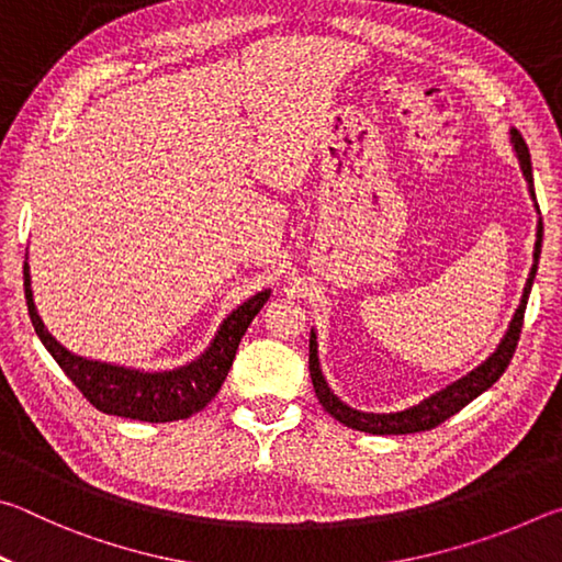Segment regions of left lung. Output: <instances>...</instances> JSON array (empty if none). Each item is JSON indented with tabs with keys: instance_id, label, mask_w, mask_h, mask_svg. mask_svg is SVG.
I'll return each mask as SVG.
<instances>
[{
	"instance_id": "8db88e82",
	"label": "left lung",
	"mask_w": 562,
	"mask_h": 562,
	"mask_svg": "<svg viewBox=\"0 0 562 562\" xmlns=\"http://www.w3.org/2000/svg\"><path fill=\"white\" fill-rule=\"evenodd\" d=\"M510 146H513V150H516V158L520 164L522 176H526L528 195L532 201V207H536V213H538V227H536V247H532V268L528 272L526 288H522L518 310L513 312V317L508 322L506 335L501 337L496 349H493L491 355L481 361V364H475L471 372H465L446 386L436 389L434 394L424 396L422 402H416L414 406L398 408V412H361V408L349 406L347 402H341L335 392H331V386H329L327 376H325V372H322V364H319L317 331H315V327H312V331H310V376H312V384H315V394L319 398L322 408H325L331 418H337L339 424L349 426V429L376 434V436L429 431V429H434V426L443 424L449 416L459 414L465 404H471L475 396H481L486 389H491L498 382L501 374L506 372V367L513 359V351H516V345L520 339L522 315H526L530 288H532V280H536V272H538L540 247H543V217H540V207L536 201V188H532L530 150L516 126H510Z\"/></svg>"
}]
</instances>
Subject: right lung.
<instances>
[{
	"label": "right lung",
	"instance_id": "1",
	"mask_svg": "<svg viewBox=\"0 0 562 562\" xmlns=\"http://www.w3.org/2000/svg\"><path fill=\"white\" fill-rule=\"evenodd\" d=\"M26 260H30V255H26ZM270 288H265L243 304H237L231 315H225L217 325L211 345L195 359L170 369H136L113 364V361L79 357L59 345L36 312L30 262H24V294L34 331L56 364L64 369V374L99 412L150 424L188 418L203 412L213 402L227 372H231L245 329L250 327L262 304L270 300Z\"/></svg>",
	"mask_w": 562,
	"mask_h": 562
}]
</instances>
